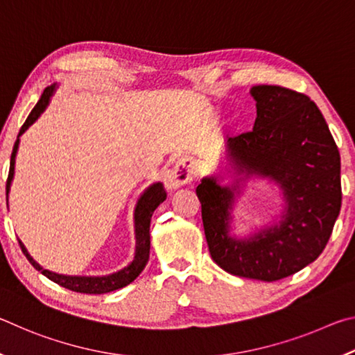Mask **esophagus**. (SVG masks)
Instances as JSON below:
<instances>
[{
  "label": "esophagus",
  "instance_id": "esophagus-1",
  "mask_svg": "<svg viewBox=\"0 0 355 355\" xmlns=\"http://www.w3.org/2000/svg\"><path fill=\"white\" fill-rule=\"evenodd\" d=\"M196 177V167L194 163L189 158L178 159L172 171L167 173L166 184L169 189H178L182 186L191 183Z\"/></svg>",
  "mask_w": 355,
  "mask_h": 355
}]
</instances>
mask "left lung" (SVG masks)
<instances>
[{
  "label": "left lung",
  "mask_w": 355,
  "mask_h": 355,
  "mask_svg": "<svg viewBox=\"0 0 355 355\" xmlns=\"http://www.w3.org/2000/svg\"><path fill=\"white\" fill-rule=\"evenodd\" d=\"M254 130L225 142L239 177L220 186L205 177L197 186L209 254L228 274L275 282L313 263L326 248L341 208L340 153L321 111L307 95L280 86H254ZM257 175L275 181L286 209L279 225L254 237L230 236L239 182Z\"/></svg>",
  "instance_id": "left-lung-1"
}]
</instances>
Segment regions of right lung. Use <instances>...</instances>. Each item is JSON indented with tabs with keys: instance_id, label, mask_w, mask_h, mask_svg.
Here are the masks:
<instances>
[{
	"instance_id": "1",
	"label": "right lung",
	"mask_w": 355,
	"mask_h": 355,
	"mask_svg": "<svg viewBox=\"0 0 355 355\" xmlns=\"http://www.w3.org/2000/svg\"><path fill=\"white\" fill-rule=\"evenodd\" d=\"M56 84L53 86H48L44 94H42L40 100L37 101V105L34 106V110L29 114L26 122L23 123V127L20 128L19 137L14 144V150H12L10 155V167H9V175H8V182H6V199L9 197V191H10V184L12 180H14V172H15V155L17 150H19V144H20V136L25 133V131L31 127V125L39 119L42 112L46 110L48 103H50V98L53 92H55ZM166 191L164 186L161 183H153L152 186L144 191V194L139 197V200L136 203L135 208V235H136V250H135V258L127 268L120 269V271L110 274V275H103V277H86V275H62V274H56L48 271V269H44L40 264L34 260V258L29 255V252L26 250L25 244H23L20 239V248L23 250V254L26 255L29 263L33 266L40 271L42 274L48 277L50 280L55 282V284L61 285L67 290L76 291V293H86V294H105V293H111L116 291L119 288H123L130 285L137 275L142 272V269L146 268V264L148 261V255H150V219H152V214L156 208H158L159 203H163L166 200Z\"/></svg>"
}]
</instances>
